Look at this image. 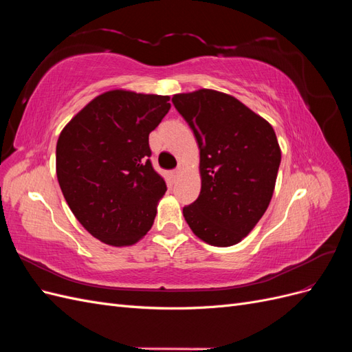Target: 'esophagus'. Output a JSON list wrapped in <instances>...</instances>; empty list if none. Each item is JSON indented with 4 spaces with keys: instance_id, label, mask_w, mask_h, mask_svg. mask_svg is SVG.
<instances>
[{
    "instance_id": "1",
    "label": "esophagus",
    "mask_w": 352,
    "mask_h": 352,
    "mask_svg": "<svg viewBox=\"0 0 352 352\" xmlns=\"http://www.w3.org/2000/svg\"><path fill=\"white\" fill-rule=\"evenodd\" d=\"M182 170H184L182 167H177V168H175V170H173V176H175V177H179V176H180V173H182Z\"/></svg>"
}]
</instances>
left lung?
Here are the masks:
<instances>
[{"instance_id":"left-lung-1","label":"left lung","mask_w":352,"mask_h":352,"mask_svg":"<svg viewBox=\"0 0 352 352\" xmlns=\"http://www.w3.org/2000/svg\"><path fill=\"white\" fill-rule=\"evenodd\" d=\"M199 146L201 192L184 207L195 235L214 247L241 242L267 210L280 164L272 124L232 95L198 89L173 95Z\"/></svg>"}]
</instances>
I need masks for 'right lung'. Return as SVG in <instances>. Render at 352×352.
Segmentation results:
<instances>
[{
  "label": "right lung",
  "mask_w": 352,
  "mask_h": 352,
  "mask_svg": "<svg viewBox=\"0 0 352 352\" xmlns=\"http://www.w3.org/2000/svg\"><path fill=\"white\" fill-rule=\"evenodd\" d=\"M170 97L107 91L61 131L57 179L72 212L94 238L129 247L151 229L167 190L153 168L148 136L168 113Z\"/></svg>",
  "instance_id": "obj_1"
}]
</instances>
